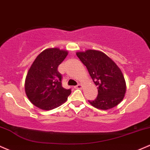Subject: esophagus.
I'll return each instance as SVG.
<instances>
[{"instance_id": "obj_1", "label": "esophagus", "mask_w": 150, "mask_h": 150, "mask_svg": "<svg viewBox=\"0 0 150 150\" xmlns=\"http://www.w3.org/2000/svg\"><path fill=\"white\" fill-rule=\"evenodd\" d=\"M83 86L82 84H78V85L76 86L74 88L76 89H81V88H83Z\"/></svg>"}]
</instances>
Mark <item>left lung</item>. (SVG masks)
Returning <instances> with one entry per match:
<instances>
[{
    "mask_svg": "<svg viewBox=\"0 0 150 150\" xmlns=\"http://www.w3.org/2000/svg\"><path fill=\"white\" fill-rule=\"evenodd\" d=\"M76 55L98 86V97L95 100H88L89 103L103 110L119 105L125 96L126 85L124 75L116 63L106 54L96 50L77 52Z\"/></svg>",
    "mask_w": 150,
    "mask_h": 150,
    "instance_id": "1",
    "label": "left lung"
}]
</instances>
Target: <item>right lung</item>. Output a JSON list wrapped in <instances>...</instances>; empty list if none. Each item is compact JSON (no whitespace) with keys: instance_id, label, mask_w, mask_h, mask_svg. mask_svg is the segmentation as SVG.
I'll return each instance as SVG.
<instances>
[{"instance_id":"right-lung-1","label":"right lung","mask_w":150,"mask_h":150,"mask_svg":"<svg viewBox=\"0 0 150 150\" xmlns=\"http://www.w3.org/2000/svg\"><path fill=\"white\" fill-rule=\"evenodd\" d=\"M68 52L57 47L47 48L37 56L25 79V93L33 105L43 110H51L64 103L71 89L62 86V75L57 67Z\"/></svg>"}]
</instances>
